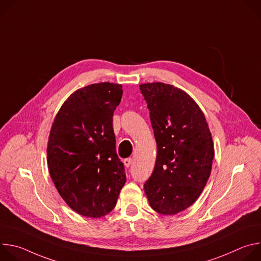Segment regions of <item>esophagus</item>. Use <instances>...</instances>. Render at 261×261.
Wrapping results in <instances>:
<instances>
[{
  "instance_id": "obj_1",
  "label": "esophagus",
  "mask_w": 261,
  "mask_h": 261,
  "mask_svg": "<svg viewBox=\"0 0 261 261\" xmlns=\"http://www.w3.org/2000/svg\"><path fill=\"white\" fill-rule=\"evenodd\" d=\"M132 162H133V159H132V158H127V159L124 160V164H125L126 167H129V166L132 164Z\"/></svg>"
}]
</instances>
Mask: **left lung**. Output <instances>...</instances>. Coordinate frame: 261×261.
Here are the masks:
<instances>
[{
    "label": "left lung",
    "instance_id": "1",
    "mask_svg": "<svg viewBox=\"0 0 261 261\" xmlns=\"http://www.w3.org/2000/svg\"><path fill=\"white\" fill-rule=\"evenodd\" d=\"M157 142L154 171L144 192L151 207L175 215L193 204L210 177L214 143L205 117L184 91L163 83L139 86Z\"/></svg>",
    "mask_w": 261,
    "mask_h": 261
}]
</instances>
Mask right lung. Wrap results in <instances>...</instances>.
<instances>
[{
    "label": "right lung",
    "instance_id": "obj_1",
    "mask_svg": "<svg viewBox=\"0 0 261 261\" xmlns=\"http://www.w3.org/2000/svg\"><path fill=\"white\" fill-rule=\"evenodd\" d=\"M122 95V86L110 83L80 89L64 102L51 126V179L65 202L85 217L100 218L113 211L126 182L113 128Z\"/></svg>",
    "mask_w": 261,
    "mask_h": 261
}]
</instances>
